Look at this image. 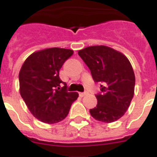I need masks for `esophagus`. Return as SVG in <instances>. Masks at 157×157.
Listing matches in <instances>:
<instances>
[{
    "label": "esophagus",
    "instance_id": "esophagus-1",
    "mask_svg": "<svg viewBox=\"0 0 157 157\" xmlns=\"http://www.w3.org/2000/svg\"><path fill=\"white\" fill-rule=\"evenodd\" d=\"M87 93L86 92H84V93H79V96L81 97V98H82V97H84L85 95H86Z\"/></svg>",
    "mask_w": 157,
    "mask_h": 157
}]
</instances>
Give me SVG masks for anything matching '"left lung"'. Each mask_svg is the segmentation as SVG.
I'll return each mask as SVG.
<instances>
[{
  "mask_svg": "<svg viewBox=\"0 0 157 157\" xmlns=\"http://www.w3.org/2000/svg\"><path fill=\"white\" fill-rule=\"evenodd\" d=\"M88 66L95 82H101L98 105L90 109L95 120L112 123L128 109L134 94L135 76L129 59L123 53L105 45H95L78 52Z\"/></svg>",
  "mask_w": 157,
  "mask_h": 157,
  "instance_id": "8db88e82",
  "label": "left lung"
}]
</instances>
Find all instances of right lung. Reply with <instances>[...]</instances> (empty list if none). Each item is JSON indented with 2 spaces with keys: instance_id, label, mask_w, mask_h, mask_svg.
<instances>
[{
  "instance_id": "right-lung-1",
  "label": "right lung",
  "mask_w": 157,
  "mask_h": 157,
  "mask_svg": "<svg viewBox=\"0 0 157 157\" xmlns=\"http://www.w3.org/2000/svg\"><path fill=\"white\" fill-rule=\"evenodd\" d=\"M73 52L61 48L37 51L27 58L20 69V95L32 115L43 123L62 121L78 98L77 92L67 90L66 82L59 76V69Z\"/></svg>"
}]
</instances>
